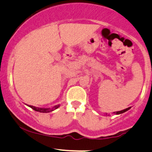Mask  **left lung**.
<instances>
[{"label":"left lung","mask_w":152,"mask_h":152,"mask_svg":"<svg viewBox=\"0 0 152 152\" xmlns=\"http://www.w3.org/2000/svg\"><path fill=\"white\" fill-rule=\"evenodd\" d=\"M130 108H131V107H129V108H125V109H124V110H122V111H116V112H114V114H116V115H118V114H123V113L126 112V111H128L129 109H130ZM105 115H107V114H105Z\"/></svg>","instance_id":"obj_1"}]
</instances>
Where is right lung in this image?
Instances as JSON below:
<instances>
[{"instance_id": "add662e5", "label": "right lung", "mask_w": 152, "mask_h": 152, "mask_svg": "<svg viewBox=\"0 0 152 152\" xmlns=\"http://www.w3.org/2000/svg\"><path fill=\"white\" fill-rule=\"evenodd\" d=\"M28 106L30 107V108H32V109H33L34 111H38V112H41V113H49L51 112V111H54V110L57 109V108H59L60 107V105H55V106L53 107V108H38V107H36V106H33V105H28Z\"/></svg>"}]
</instances>
